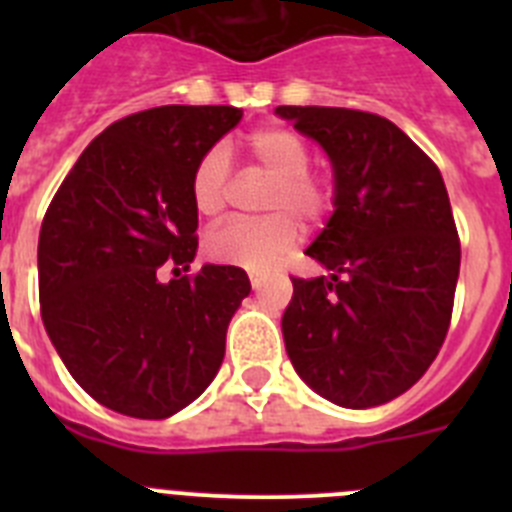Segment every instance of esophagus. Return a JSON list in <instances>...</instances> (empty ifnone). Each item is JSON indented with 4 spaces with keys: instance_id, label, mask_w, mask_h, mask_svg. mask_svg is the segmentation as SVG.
<instances>
[{
    "instance_id": "esophagus-1",
    "label": "esophagus",
    "mask_w": 512,
    "mask_h": 512,
    "mask_svg": "<svg viewBox=\"0 0 512 512\" xmlns=\"http://www.w3.org/2000/svg\"><path fill=\"white\" fill-rule=\"evenodd\" d=\"M248 279H251L253 289H261V287H264V282H266V274H264V271H248Z\"/></svg>"
}]
</instances>
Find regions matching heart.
<instances>
[{
    "label": "heart",
    "mask_w": 512,
    "mask_h": 512,
    "mask_svg": "<svg viewBox=\"0 0 512 512\" xmlns=\"http://www.w3.org/2000/svg\"><path fill=\"white\" fill-rule=\"evenodd\" d=\"M246 153L271 179L261 220H233L212 230L205 251L212 261L264 271L287 256L300 241V223L315 225L333 210L336 189L325 174L310 171V146L289 128H261L246 138ZM230 166L223 148H212L192 171V205L202 217H217L228 200Z\"/></svg>",
    "instance_id": "heart-1"
}]
</instances>
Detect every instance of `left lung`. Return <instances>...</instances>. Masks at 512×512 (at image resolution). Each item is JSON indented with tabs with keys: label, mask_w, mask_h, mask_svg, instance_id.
Segmentation results:
<instances>
[{
	"label": "left lung",
	"mask_w": 512,
	"mask_h": 512,
	"mask_svg": "<svg viewBox=\"0 0 512 512\" xmlns=\"http://www.w3.org/2000/svg\"><path fill=\"white\" fill-rule=\"evenodd\" d=\"M333 164L336 197L307 256L328 277H292L282 333L295 372L341 408L395 400L449 333L461 243L443 176L387 117L277 107Z\"/></svg>",
	"instance_id": "8db88e82"
}]
</instances>
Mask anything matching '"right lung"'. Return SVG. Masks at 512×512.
Returning a JSON list of instances; mask_svg holds the SVG:
<instances>
[{"label": "right lung", "mask_w": 512, "mask_h": 512, "mask_svg": "<svg viewBox=\"0 0 512 512\" xmlns=\"http://www.w3.org/2000/svg\"><path fill=\"white\" fill-rule=\"evenodd\" d=\"M228 104H166L112 122L84 148L40 225V315L87 395L161 420L207 390L251 292L238 266L197 253L192 171L241 122ZM177 277L160 282V269Z\"/></svg>", "instance_id": "obj_1"}]
</instances>
